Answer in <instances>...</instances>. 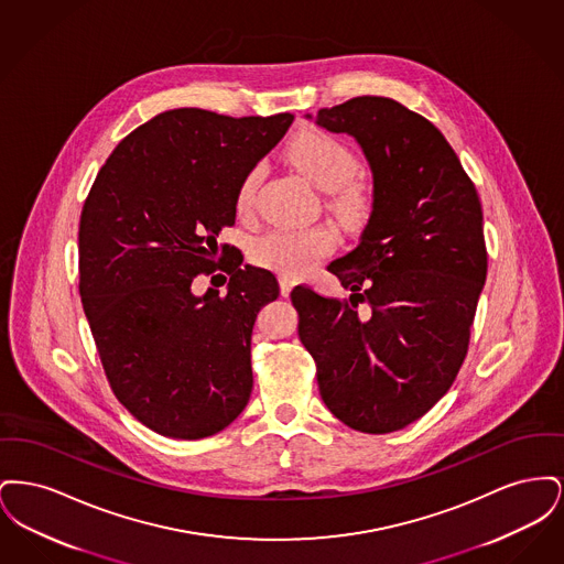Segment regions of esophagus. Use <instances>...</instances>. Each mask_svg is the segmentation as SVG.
Instances as JSON below:
<instances>
[{
    "mask_svg": "<svg viewBox=\"0 0 564 564\" xmlns=\"http://www.w3.org/2000/svg\"><path fill=\"white\" fill-rule=\"evenodd\" d=\"M294 279H290V276H281V279H279V285H281V295H290L292 288H294Z\"/></svg>",
    "mask_w": 564,
    "mask_h": 564,
    "instance_id": "34e87169",
    "label": "esophagus"
}]
</instances>
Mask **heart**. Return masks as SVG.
<instances>
[{
	"mask_svg": "<svg viewBox=\"0 0 564 564\" xmlns=\"http://www.w3.org/2000/svg\"><path fill=\"white\" fill-rule=\"evenodd\" d=\"M288 159L313 186L332 192V207L345 221H359L368 215L370 194L361 182L352 180L357 173V159L345 141L323 131H304L288 148ZM260 177L262 166H253L245 173L235 198L239 214L251 212ZM336 245L338 235L329 226H276L251 241L249 256L256 264L295 279L315 269Z\"/></svg>",
	"mask_w": 564,
	"mask_h": 564,
	"instance_id": "1",
	"label": "heart"
}]
</instances>
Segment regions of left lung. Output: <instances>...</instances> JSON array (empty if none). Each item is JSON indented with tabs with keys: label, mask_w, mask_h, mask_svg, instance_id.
Wrapping results in <instances>:
<instances>
[{
	"label": "left lung",
	"mask_w": 564,
	"mask_h": 564,
	"mask_svg": "<svg viewBox=\"0 0 564 564\" xmlns=\"http://www.w3.org/2000/svg\"><path fill=\"white\" fill-rule=\"evenodd\" d=\"M304 118L357 141L372 215L359 245L327 267L350 304L297 285V334L338 421L403 430L446 395L467 355L486 281L482 205L444 134L393 99L355 97ZM359 301L373 308L368 321Z\"/></svg>",
	"instance_id": "obj_1"
}]
</instances>
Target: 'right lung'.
Returning a JSON list of instances; mask_svg holds the SVG:
<instances>
[{
    "label": "right lung",
    "instance_id": "1",
    "mask_svg": "<svg viewBox=\"0 0 564 564\" xmlns=\"http://www.w3.org/2000/svg\"><path fill=\"white\" fill-rule=\"evenodd\" d=\"M292 122L294 113L162 111L118 143L88 192L82 306L116 398L164 437L214 435L249 402L251 334L279 283L241 267L219 235L235 226L245 173ZM219 254L229 260L227 294L194 295L193 276Z\"/></svg>",
    "mask_w": 564,
    "mask_h": 564
}]
</instances>
